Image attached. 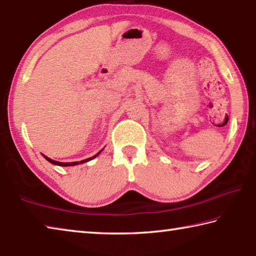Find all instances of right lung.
<instances>
[{
	"label": "right lung",
	"mask_w": 256,
	"mask_h": 256,
	"mask_svg": "<svg viewBox=\"0 0 256 256\" xmlns=\"http://www.w3.org/2000/svg\"><path fill=\"white\" fill-rule=\"evenodd\" d=\"M102 151V150H101ZM101 151H100L98 154H95L94 156H92V158H85V160H83V161H80V162H68V163H64V162H58V161H54V160H52V158H48V156H45V155H43V156L45 158V160H46V161H48L50 163H52V164H54V165H60V166H73V165H78V164H82V163H85V162H88V161H91V160H93L94 158H96L98 155L101 153Z\"/></svg>",
	"instance_id": "obj_1"
}]
</instances>
